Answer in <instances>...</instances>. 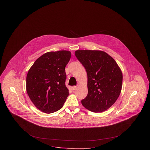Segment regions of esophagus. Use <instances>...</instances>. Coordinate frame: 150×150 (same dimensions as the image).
<instances>
[{"mask_svg": "<svg viewBox=\"0 0 150 150\" xmlns=\"http://www.w3.org/2000/svg\"><path fill=\"white\" fill-rule=\"evenodd\" d=\"M77 86H72V89L74 90V91H75V90H76L77 89Z\"/></svg>", "mask_w": 150, "mask_h": 150, "instance_id": "1", "label": "esophagus"}]
</instances>
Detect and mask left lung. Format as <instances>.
Returning <instances> with one entry per match:
<instances>
[{"instance_id":"left-lung-1","label":"left lung","mask_w":150,"mask_h":150,"mask_svg":"<svg viewBox=\"0 0 150 150\" xmlns=\"http://www.w3.org/2000/svg\"><path fill=\"white\" fill-rule=\"evenodd\" d=\"M75 55L86 69L88 95L81 100L88 110L98 112L111 107L119 97L122 74L115 61L106 52L96 50H77Z\"/></svg>"}]
</instances>
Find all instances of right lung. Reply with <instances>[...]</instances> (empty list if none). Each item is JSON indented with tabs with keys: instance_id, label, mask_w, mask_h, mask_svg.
Masks as SVG:
<instances>
[{
	"instance_id": "1",
	"label": "right lung",
	"mask_w": 150,
	"mask_h": 150,
	"mask_svg": "<svg viewBox=\"0 0 150 150\" xmlns=\"http://www.w3.org/2000/svg\"><path fill=\"white\" fill-rule=\"evenodd\" d=\"M70 58L69 51L48 52L39 57L28 71V95L35 106L45 113L61 109L69 95L65 67Z\"/></svg>"
}]
</instances>
